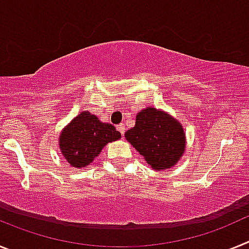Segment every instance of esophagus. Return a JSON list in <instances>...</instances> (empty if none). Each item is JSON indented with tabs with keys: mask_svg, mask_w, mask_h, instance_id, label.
Here are the masks:
<instances>
[{
	"mask_svg": "<svg viewBox=\"0 0 249 249\" xmlns=\"http://www.w3.org/2000/svg\"><path fill=\"white\" fill-rule=\"evenodd\" d=\"M116 127H117V131L120 132L121 135H122V136L124 135V124H123V123H121V124H117Z\"/></svg>",
	"mask_w": 249,
	"mask_h": 249,
	"instance_id": "obj_1",
	"label": "esophagus"
}]
</instances>
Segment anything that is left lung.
I'll return each instance as SVG.
<instances>
[{
	"label": "left lung",
	"mask_w": 249,
	"mask_h": 249,
	"mask_svg": "<svg viewBox=\"0 0 249 249\" xmlns=\"http://www.w3.org/2000/svg\"><path fill=\"white\" fill-rule=\"evenodd\" d=\"M124 137L157 171L175 166L186 148L181 124L156 108L142 109L136 117V126L128 129Z\"/></svg>",
	"instance_id": "8db88e82"
}]
</instances>
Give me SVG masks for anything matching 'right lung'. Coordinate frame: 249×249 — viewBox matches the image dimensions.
I'll return each mask as SVG.
<instances>
[{
    "mask_svg": "<svg viewBox=\"0 0 249 249\" xmlns=\"http://www.w3.org/2000/svg\"><path fill=\"white\" fill-rule=\"evenodd\" d=\"M121 138L109 123H102L89 112H81L59 136V148L72 167L89 166L108 142Z\"/></svg>",
    "mask_w": 249,
    "mask_h": 249,
    "instance_id": "1",
    "label": "right lung"
}]
</instances>
